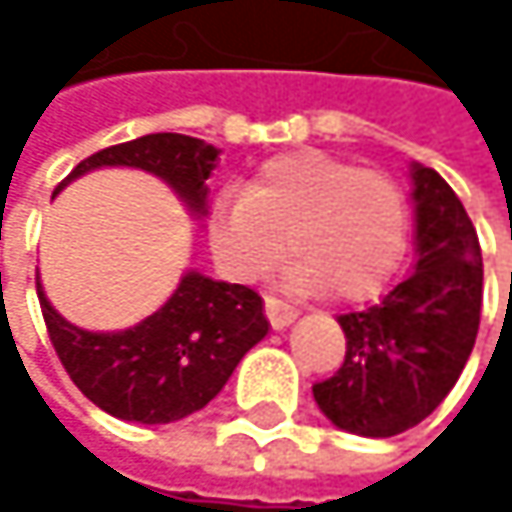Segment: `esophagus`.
<instances>
[{"label":"esophagus","instance_id":"34e87169","mask_svg":"<svg viewBox=\"0 0 512 512\" xmlns=\"http://www.w3.org/2000/svg\"><path fill=\"white\" fill-rule=\"evenodd\" d=\"M264 307H267V319H270L273 328H288L294 319H298V310H294L291 304H285V301H279V298H273V294L264 301Z\"/></svg>","mask_w":512,"mask_h":512}]
</instances>
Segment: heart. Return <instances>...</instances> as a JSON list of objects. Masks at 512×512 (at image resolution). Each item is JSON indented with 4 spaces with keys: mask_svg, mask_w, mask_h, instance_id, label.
<instances>
[{
    "mask_svg": "<svg viewBox=\"0 0 512 512\" xmlns=\"http://www.w3.org/2000/svg\"><path fill=\"white\" fill-rule=\"evenodd\" d=\"M405 196L384 171L356 168L319 150L282 153L261 165L248 190L214 196L205 233L224 276L258 282L298 254L285 282L291 291H328L362 301L393 273L405 248Z\"/></svg>",
    "mask_w": 512,
    "mask_h": 512,
    "instance_id": "obj_1",
    "label": "heart"
}]
</instances>
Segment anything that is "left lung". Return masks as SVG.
Listing matches in <instances>:
<instances>
[{"label":"left lung","instance_id":"1","mask_svg":"<svg viewBox=\"0 0 512 512\" xmlns=\"http://www.w3.org/2000/svg\"><path fill=\"white\" fill-rule=\"evenodd\" d=\"M415 264L375 307L338 316L344 365L313 387L322 415L344 433L387 439L421 424L458 384L482 310L476 227L442 174L411 162Z\"/></svg>","mask_w":512,"mask_h":512}]
</instances>
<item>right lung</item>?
Returning a JSON list of instances; mask_svg holds the SVG:
<instances>
[{"label":"right lung","instance_id":"right-lung-1","mask_svg":"<svg viewBox=\"0 0 512 512\" xmlns=\"http://www.w3.org/2000/svg\"><path fill=\"white\" fill-rule=\"evenodd\" d=\"M221 150L190 134H144L79 162L67 184L97 168H137L165 181L196 221L208 214V178ZM48 338L73 384L107 415L134 424H171L205 408L224 390L239 359L267 338L258 291L187 270L171 298L131 328L88 331L67 322L45 298Z\"/></svg>","mask_w":512,"mask_h":512}]
</instances>
